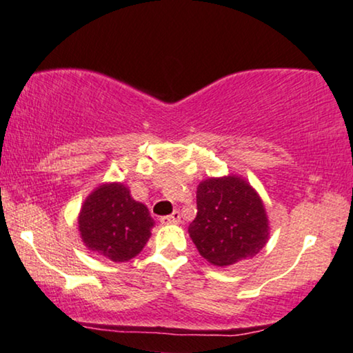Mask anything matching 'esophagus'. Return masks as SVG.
Masks as SVG:
<instances>
[{
  "label": "esophagus",
  "mask_w": 353,
  "mask_h": 353,
  "mask_svg": "<svg viewBox=\"0 0 353 353\" xmlns=\"http://www.w3.org/2000/svg\"><path fill=\"white\" fill-rule=\"evenodd\" d=\"M161 223L163 224H179L181 223V213H179V211H174L172 214L163 216Z\"/></svg>",
  "instance_id": "34e87169"
}]
</instances>
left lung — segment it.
Segmentation results:
<instances>
[{
  "label": "left lung",
  "instance_id": "left-lung-1",
  "mask_svg": "<svg viewBox=\"0 0 353 353\" xmlns=\"http://www.w3.org/2000/svg\"><path fill=\"white\" fill-rule=\"evenodd\" d=\"M196 250L214 266L253 258L270 239L261 196L241 176L208 177L196 187V216L189 225Z\"/></svg>",
  "mask_w": 353,
  "mask_h": 353
}]
</instances>
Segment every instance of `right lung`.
Instances as JSON below:
<instances>
[{"instance_id": "right-lung-1", "label": "right lung", "mask_w": 353, "mask_h": 353, "mask_svg": "<svg viewBox=\"0 0 353 353\" xmlns=\"http://www.w3.org/2000/svg\"><path fill=\"white\" fill-rule=\"evenodd\" d=\"M88 250L114 263L132 260L152 236L154 221L122 182L100 184L82 203L77 218Z\"/></svg>"}]
</instances>
